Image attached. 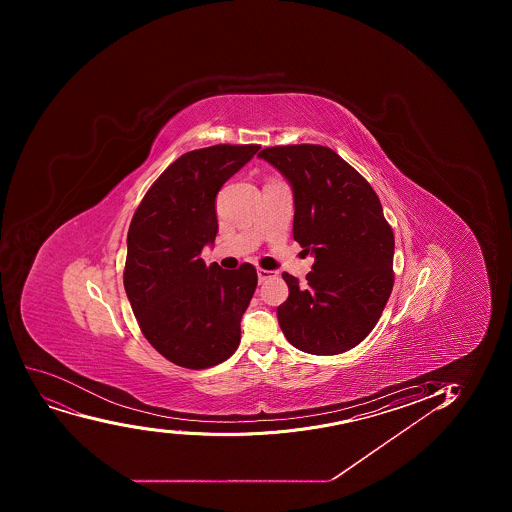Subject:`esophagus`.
Masks as SVG:
<instances>
[{"label": "esophagus", "mask_w": 512, "mask_h": 512, "mask_svg": "<svg viewBox=\"0 0 512 512\" xmlns=\"http://www.w3.org/2000/svg\"><path fill=\"white\" fill-rule=\"evenodd\" d=\"M257 275H259V284H264L265 280L270 279V277H275L277 272H272V270H257Z\"/></svg>", "instance_id": "34e87169"}]
</instances>
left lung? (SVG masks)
I'll return each instance as SVG.
<instances>
[{
    "label": "left lung",
    "mask_w": 512,
    "mask_h": 512,
    "mask_svg": "<svg viewBox=\"0 0 512 512\" xmlns=\"http://www.w3.org/2000/svg\"><path fill=\"white\" fill-rule=\"evenodd\" d=\"M294 192V238L314 255L307 284L285 272L279 325L290 344L342 354L374 329L394 287V233L369 182L322 145L264 148Z\"/></svg>",
    "instance_id": "1"
}]
</instances>
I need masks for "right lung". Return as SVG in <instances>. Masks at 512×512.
<instances>
[{
	"mask_svg": "<svg viewBox=\"0 0 512 512\" xmlns=\"http://www.w3.org/2000/svg\"><path fill=\"white\" fill-rule=\"evenodd\" d=\"M259 145L183 153L153 183L128 228L123 284L145 339L185 369H208L240 344V320L257 289L250 264L200 259L218 232L215 197Z\"/></svg>",
	"mask_w": 512,
	"mask_h": 512,
	"instance_id": "obj_1",
	"label": "right lung"
}]
</instances>
